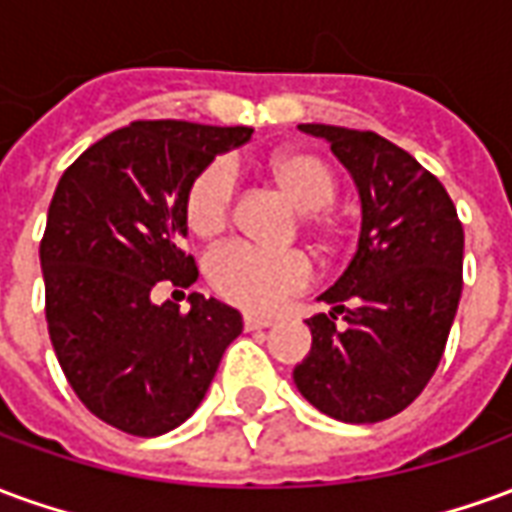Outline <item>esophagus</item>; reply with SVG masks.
<instances>
[{"label":"esophagus","mask_w":512,"mask_h":512,"mask_svg":"<svg viewBox=\"0 0 512 512\" xmlns=\"http://www.w3.org/2000/svg\"><path fill=\"white\" fill-rule=\"evenodd\" d=\"M274 323V318H266V315H244V329H268Z\"/></svg>","instance_id":"1"}]
</instances>
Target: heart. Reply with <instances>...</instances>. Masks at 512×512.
Wrapping results in <instances>:
<instances>
[{
  "instance_id": "b5f03b06",
  "label": "heart",
  "mask_w": 512,
  "mask_h": 512,
  "mask_svg": "<svg viewBox=\"0 0 512 512\" xmlns=\"http://www.w3.org/2000/svg\"><path fill=\"white\" fill-rule=\"evenodd\" d=\"M266 178L301 211V227L323 249H340L345 224L329 208L337 197V175L329 161L304 147H285L263 161ZM235 208V178L227 161L202 164L183 191V219L197 238H216L227 230ZM205 274L211 288L235 307L271 312L312 282L310 257L299 249L271 252L235 241L216 249Z\"/></svg>"
}]
</instances>
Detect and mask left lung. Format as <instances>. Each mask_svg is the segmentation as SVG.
<instances>
[{
	"label": "left lung",
	"instance_id": "obj_1",
	"mask_svg": "<svg viewBox=\"0 0 512 512\" xmlns=\"http://www.w3.org/2000/svg\"><path fill=\"white\" fill-rule=\"evenodd\" d=\"M332 142L362 194L354 260L307 321L299 392L343 422H381L411 406L436 373L463 288V224L441 180L376 131L304 123ZM346 326L337 330L336 312Z\"/></svg>",
	"mask_w": 512,
	"mask_h": 512
}]
</instances>
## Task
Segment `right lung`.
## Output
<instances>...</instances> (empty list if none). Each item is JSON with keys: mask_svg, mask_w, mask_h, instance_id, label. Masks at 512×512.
<instances>
[{"mask_svg": "<svg viewBox=\"0 0 512 512\" xmlns=\"http://www.w3.org/2000/svg\"><path fill=\"white\" fill-rule=\"evenodd\" d=\"M252 128L136 120L84 150L51 197L40 266L46 323L68 384L90 414L131 436L178 428L208 392L241 315L191 293V310L150 301L158 282L189 288L194 257L183 191Z\"/></svg>", "mask_w": 512, "mask_h": 512, "instance_id": "1", "label": "right lung"}]
</instances>
